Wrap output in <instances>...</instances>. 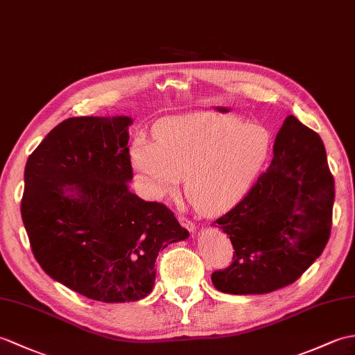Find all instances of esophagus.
<instances>
[{
  "mask_svg": "<svg viewBox=\"0 0 355 355\" xmlns=\"http://www.w3.org/2000/svg\"><path fill=\"white\" fill-rule=\"evenodd\" d=\"M178 220H180V224H181V225H183L184 228H187V230H189V232H192V233H193L195 230H196V227H195L193 222H192V220H189L187 218L178 215Z\"/></svg>",
  "mask_w": 355,
  "mask_h": 355,
  "instance_id": "esophagus-1",
  "label": "esophagus"
}]
</instances>
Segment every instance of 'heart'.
<instances>
[{"label": "heart", "mask_w": 355, "mask_h": 355, "mask_svg": "<svg viewBox=\"0 0 355 355\" xmlns=\"http://www.w3.org/2000/svg\"><path fill=\"white\" fill-rule=\"evenodd\" d=\"M272 144L270 131L260 123L211 113L181 114L155 123L154 140L136 137L130 160L151 200L175 191L186 177L193 207L220 215L250 192Z\"/></svg>", "instance_id": "b5f03b06"}]
</instances>
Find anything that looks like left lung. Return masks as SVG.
Returning a JSON list of instances; mask_svg holds the SVG:
<instances>
[{"mask_svg": "<svg viewBox=\"0 0 355 355\" xmlns=\"http://www.w3.org/2000/svg\"><path fill=\"white\" fill-rule=\"evenodd\" d=\"M333 202L334 178L322 139L289 114L266 172L216 219L234 254L232 265L213 272V286L225 293L260 295L295 283L325 248Z\"/></svg>", "mask_w": 355, "mask_h": 355, "instance_id": "obj_1", "label": "left lung"}]
</instances>
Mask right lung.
I'll return each mask as SVG.
<instances>
[{"label": "right lung", "instance_id": "1", "mask_svg": "<svg viewBox=\"0 0 355 355\" xmlns=\"http://www.w3.org/2000/svg\"><path fill=\"white\" fill-rule=\"evenodd\" d=\"M131 118H69L30 154L21 215L46 274L89 300L150 295L154 263L189 232L166 205L130 192Z\"/></svg>", "mask_w": 355, "mask_h": 355}]
</instances>
